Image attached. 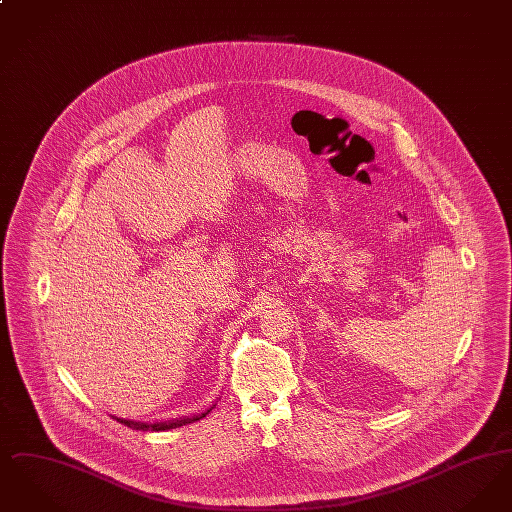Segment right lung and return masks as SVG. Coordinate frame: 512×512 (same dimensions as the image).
Segmentation results:
<instances>
[{"instance_id": "add662e5", "label": "right lung", "mask_w": 512, "mask_h": 512, "mask_svg": "<svg viewBox=\"0 0 512 512\" xmlns=\"http://www.w3.org/2000/svg\"><path fill=\"white\" fill-rule=\"evenodd\" d=\"M213 409H215V405L209 411H205V413L184 416V418H172V420H163V422H153V424H149V422H136V420H124V418H117V422H121V424L132 428V430H140V432H147V430H151V432H165V430H172V428H180V426L192 424L195 420L207 416Z\"/></svg>"}]
</instances>
